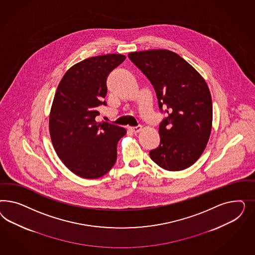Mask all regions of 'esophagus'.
<instances>
[{
	"label": "esophagus",
	"mask_w": 255,
	"mask_h": 255,
	"mask_svg": "<svg viewBox=\"0 0 255 255\" xmlns=\"http://www.w3.org/2000/svg\"><path fill=\"white\" fill-rule=\"evenodd\" d=\"M130 130H131L133 133H138L142 130V126H136V127H131V128H129Z\"/></svg>",
	"instance_id": "obj_1"
}]
</instances>
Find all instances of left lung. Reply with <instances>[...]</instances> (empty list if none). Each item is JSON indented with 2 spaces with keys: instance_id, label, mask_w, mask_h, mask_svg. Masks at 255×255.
Instances as JSON below:
<instances>
[{
  "instance_id": "1",
  "label": "left lung",
  "mask_w": 255,
  "mask_h": 255,
  "mask_svg": "<svg viewBox=\"0 0 255 255\" xmlns=\"http://www.w3.org/2000/svg\"><path fill=\"white\" fill-rule=\"evenodd\" d=\"M128 57L150 81L159 108L168 115L160 124V145L149 151L151 160L168 171L190 167L207 147L212 128V100L207 82L170 50L131 52Z\"/></svg>"
}]
</instances>
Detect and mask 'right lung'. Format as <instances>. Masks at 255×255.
Wrapping results in <instances>:
<instances>
[{
    "mask_svg": "<svg viewBox=\"0 0 255 255\" xmlns=\"http://www.w3.org/2000/svg\"><path fill=\"white\" fill-rule=\"evenodd\" d=\"M122 54L88 58L73 65L57 88L49 114V133L64 165L89 179L106 175L117 160V145L126 130L97 123V108L107 106V78L125 60Z\"/></svg>",
    "mask_w": 255,
    "mask_h": 255,
    "instance_id": "obj_1",
    "label": "right lung"
}]
</instances>
